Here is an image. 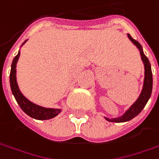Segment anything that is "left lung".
<instances>
[{
  "label": "left lung",
  "instance_id": "obj_1",
  "mask_svg": "<svg viewBox=\"0 0 159 159\" xmlns=\"http://www.w3.org/2000/svg\"><path fill=\"white\" fill-rule=\"evenodd\" d=\"M127 37L133 42V44L136 46V48L140 51L141 58H142V61H143L144 65L143 86L142 92L137 98V100L129 107V109H127L125 111L123 115H121L120 117H118V118H112V119L104 117V119L108 121H110V122H116V123L126 122V121H129L132 119H134V117H136L138 114L143 110L146 103L148 102L149 99L150 98L151 92H152L153 79H152V71H151V65H150V61L147 58V57L144 55L143 47L141 46V44L138 42L137 40H134L130 34H127Z\"/></svg>",
  "mask_w": 159,
  "mask_h": 159
}]
</instances>
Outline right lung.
Listing matches in <instances>:
<instances>
[{"label": "right lung", "mask_w": 159, "mask_h": 159, "mask_svg": "<svg viewBox=\"0 0 159 159\" xmlns=\"http://www.w3.org/2000/svg\"><path fill=\"white\" fill-rule=\"evenodd\" d=\"M26 42V40L22 44V46ZM21 46V47H22ZM20 56V50L18 51L17 55L16 56L13 62L11 64V70H10V74H9V83H10V89L11 92L15 97L16 101L17 102L18 105L20 106L22 111L25 113H26L29 117L39 120H46V119H50L57 116L59 113L62 111L61 109H54V108H46L38 105L34 103L22 94V92L19 89V87L16 82V64L18 61V58Z\"/></svg>", "instance_id": "add662e5"}]
</instances>
